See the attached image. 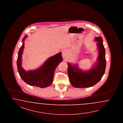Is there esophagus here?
Returning <instances> with one entry per match:
<instances>
[{
  "label": "esophagus",
  "mask_w": 123,
  "mask_h": 123,
  "mask_svg": "<svg viewBox=\"0 0 123 123\" xmlns=\"http://www.w3.org/2000/svg\"><path fill=\"white\" fill-rule=\"evenodd\" d=\"M67 55V52L66 50H63L62 52V57L64 58V57H66V56Z\"/></svg>",
  "instance_id": "obj_1"
}]
</instances>
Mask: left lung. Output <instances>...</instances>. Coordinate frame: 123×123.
Returning a JSON list of instances; mask_svg holds the SVG:
<instances>
[{
    "mask_svg": "<svg viewBox=\"0 0 123 123\" xmlns=\"http://www.w3.org/2000/svg\"><path fill=\"white\" fill-rule=\"evenodd\" d=\"M98 52L96 61L92 68L84 71L78 64L68 62V75L71 85L75 88H88L95 85L102 78L106 68L105 51L103 39L99 36L95 38Z\"/></svg>",
    "mask_w": 123,
    "mask_h": 123,
    "instance_id": "obj_1",
    "label": "left lung"
}]
</instances>
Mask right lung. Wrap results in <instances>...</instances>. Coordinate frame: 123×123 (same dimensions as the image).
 Segmentation results:
<instances>
[{
    "mask_svg": "<svg viewBox=\"0 0 123 123\" xmlns=\"http://www.w3.org/2000/svg\"><path fill=\"white\" fill-rule=\"evenodd\" d=\"M27 37V35L24 36L22 41V45L18 52L17 64L19 74L22 79L31 86L40 88L48 87L52 82L56 68L63 60L62 52H60L49 57L39 68L26 71L23 68L22 65L24 41Z\"/></svg>",
    "mask_w": 123,
    "mask_h": 123,
    "instance_id": "1",
    "label": "right lung"
}]
</instances>
